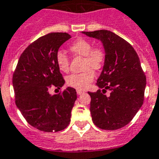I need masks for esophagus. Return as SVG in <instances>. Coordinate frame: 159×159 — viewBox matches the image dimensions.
Masks as SVG:
<instances>
[{
    "label": "esophagus",
    "instance_id": "34e87169",
    "mask_svg": "<svg viewBox=\"0 0 159 159\" xmlns=\"http://www.w3.org/2000/svg\"><path fill=\"white\" fill-rule=\"evenodd\" d=\"M84 93V91H80V90H77V94H78V95H81V94Z\"/></svg>",
    "mask_w": 159,
    "mask_h": 159
}]
</instances>
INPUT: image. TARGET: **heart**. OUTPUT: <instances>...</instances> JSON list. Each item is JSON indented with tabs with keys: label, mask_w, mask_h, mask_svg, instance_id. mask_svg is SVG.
<instances>
[{
	"label": "heart",
	"mask_w": 159,
	"mask_h": 159,
	"mask_svg": "<svg viewBox=\"0 0 159 159\" xmlns=\"http://www.w3.org/2000/svg\"><path fill=\"white\" fill-rule=\"evenodd\" d=\"M69 49L75 57H84L83 70L84 71L70 75L66 78V84L78 90H84L93 80L95 74L93 70L98 71L103 67L106 60L105 51L99 46L93 47L91 42L84 38H79L72 42ZM55 61L61 71L69 70L70 60L63 52L57 51L55 55Z\"/></svg>",
	"instance_id": "heart-1"
}]
</instances>
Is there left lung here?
Instances as JSON below:
<instances>
[{
	"instance_id": "obj_1",
	"label": "left lung",
	"mask_w": 159,
	"mask_h": 159,
	"mask_svg": "<svg viewBox=\"0 0 159 159\" xmlns=\"http://www.w3.org/2000/svg\"><path fill=\"white\" fill-rule=\"evenodd\" d=\"M102 42L106 60L96 93H90V112L101 129L116 130L126 126L140 110L145 98L146 77L138 55L124 39L108 30L83 31ZM110 94L105 95L106 92Z\"/></svg>"
}]
</instances>
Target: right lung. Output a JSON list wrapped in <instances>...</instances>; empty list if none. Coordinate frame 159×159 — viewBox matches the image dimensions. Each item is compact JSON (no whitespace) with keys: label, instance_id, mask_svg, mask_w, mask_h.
Listing matches in <instances>:
<instances>
[{"label":"right lung","instance_id":"1","mask_svg":"<svg viewBox=\"0 0 159 159\" xmlns=\"http://www.w3.org/2000/svg\"><path fill=\"white\" fill-rule=\"evenodd\" d=\"M70 37L66 32H52L38 38L25 48L13 74L17 107L30 125L42 132H59L70 122L75 89L69 87L54 95L48 93L65 83L55 55Z\"/></svg>","mask_w":159,"mask_h":159}]
</instances>
